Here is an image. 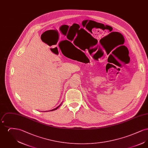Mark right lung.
I'll list each match as a JSON object with an SVG mask.
<instances>
[{
    "label": "right lung",
    "mask_w": 148,
    "mask_h": 148,
    "mask_svg": "<svg viewBox=\"0 0 148 148\" xmlns=\"http://www.w3.org/2000/svg\"><path fill=\"white\" fill-rule=\"evenodd\" d=\"M59 106H58V107H57V108H56V109H52V110H50V111H53V110H56V109H58V108H59Z\"/></svg>",
    "instance_id": "add662e5"
}]
</instances>
